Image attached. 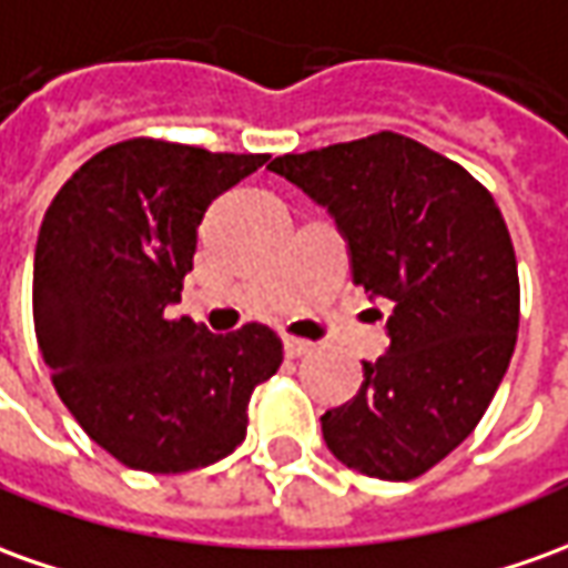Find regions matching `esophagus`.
Wrapping results in <instances>:
<instances>
[{
    "label": "esophagus",
    "instance_id": "1",
    "mask_svg": "<svg viewBox=\"0 0 568 568\" xmlns=\"http://www.w3.org/2000/svg\"><path fill=\"white\" fill-rule=\"evenodd\" d=\"M312 339H303V336H284V355L287 358H300V355H306L312 352Z\"/></svg>",
    "mask_w": 568,
    "mask_h": 568
}]
</instances>
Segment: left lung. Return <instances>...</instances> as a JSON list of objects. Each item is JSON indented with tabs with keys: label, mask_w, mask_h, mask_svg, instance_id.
<instances>
[{
	"label": "left lung",
	"mask_w": 568,
	"mask_h": 568,
	"mask_svg": "<svg viewBox=\"0 0 568 568\" xmlns=\"http://www.w3.org/2000/svg\"><path fill=\"white\" fill-rule=\"evenodd\" d=\"M268 170L331 213L352 281L389 312V349L362 362V389L324 414V442L352 470L414 479L476 429L514 355L519 277L498 203L398 132L284 154Z\"/></svg>",
	"instance_id": "8db88e82"
}]
</instances>
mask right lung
<instances>
[{"instance_id": "add662e5", "label": "right lung", "mask_w": 568, "mask_h": 568, "mask_svg": "<svg viewBox=\"0 0 568 568\" xmlns=\"http://www.w3.org/2000/svg\"><path fill=\"white\" fill-rule=\"evenodd\" d=\"M268 154L129 139L54 194L33 256V324L61 402L132 470L216 464L246 436V405L284 358L265 324L210 334L170 318L197 225Z\"/></svg>"}]
</instances>
